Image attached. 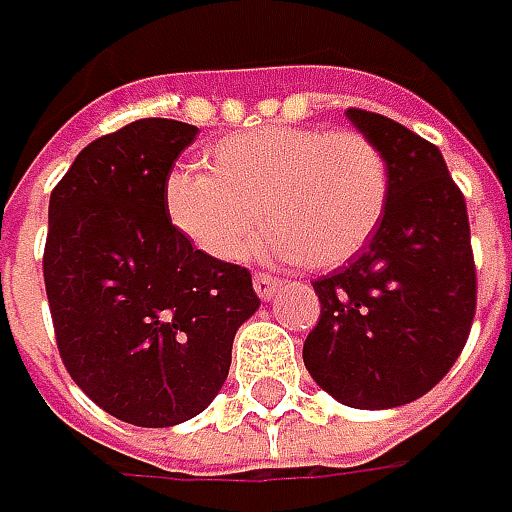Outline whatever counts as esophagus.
I'll use <instances>...</instances> for the list:
<instances>
[{"instance_id":"obj_1","label":"esophagus","mask_w":512,"mask_h":512,"mask_svg":"<svg viewBox=\"0 0 512 512\" xmlns=\"http://www.w3.org/2000/svg\"><path fill=\"white\" fill-rule=\"evenodd\" d=\"M279 287H282V282H279L276 276H267V273H256V276H253V290H256V296L265 299V302H270V299L276 296Z\"/></svg>"}]
</instances>
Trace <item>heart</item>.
Segmentation results:
<instances>
[{
  "instance_id": "heart-1",
  "label": "heart",
  "mask_w": 512,
  "mask_h": 512,
  "mask_svg": "<svg viewBox=\"0 0 512 512\" xmlns=\"http://www.w3.org/2000/svg\"><path fill=\"white\" fill-rule=\"evenodd\" d=\"M205 162L170 173L165 210L216 262H239L265 216V256L342 265L373 236L390 196L387 159L359 130L270 125L227 136Z\"/></svg>"
}]
</instances>
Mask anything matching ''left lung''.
I'll use <instances>...</instances> for the list:
<instances>
[{
	"label": "left lung",
	"instance_id": "8db88e82",
	"mask_svg": "<svg viewBox=\"0 0 512 512\" xmlns=\"http://www.w3.org/2000/svg\"><path fill=\"white\" fill-rule=\"evenodd\" d=\"M387 159L390 196L359 256L313 282L322 316L305 367L356 410L416 402L459 359L476 316L467 207L442 150L382 113L350 108Z\"/></svg>",
	"mask_w": 512,
	"mask_h": 512
}]
</instances>
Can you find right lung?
I'll return each instance as SVG.
<instances>
[{"instance_id":"obj_1","label":"right lung","mask_w":512,"mask_h":512,"mask_svg":"<svg viewBox=\"0 0 512 512\" xmlns=\"http://www.w3.org/2000/svg\"><path fill=\"white\" fill-rule=\"evenodd\" d=\"M199 128L139 119L82 150L53 187L45 290L70 379L110 416L173 427L222 390L259 310L245 267L170 225L165 182Z\"/></svg>"}]
</instances>
